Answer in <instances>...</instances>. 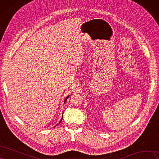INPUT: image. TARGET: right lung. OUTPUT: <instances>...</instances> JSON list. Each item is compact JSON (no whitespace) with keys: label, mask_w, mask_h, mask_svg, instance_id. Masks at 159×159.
Segmentation results:
<instances>
[{"label":"right lung","mask_w":159,"mask_h":159,"mask_svg":"<svg viewBox=\"0 0 159 159\" xmlns=\"http://www.w3.org/2000/svg\"><path fill=\"white\" fill-rule=\"evenodd\" d=\"M69 96H66V98L65 99V102H64V103H65V102H66V100H67V98H69ZM63 117H62V118H61V121H59V124H60V123H61V121H62V120H63Z\"/></svg>","instance_id":"add662e5"}]
</instances>
